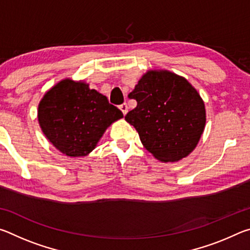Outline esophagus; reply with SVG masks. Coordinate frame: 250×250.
I'll return each instance as SVG.
<instances>
[{
    "mask_svg": "<svg viewBox=\"0 0 250 250\" xmlns=\"http://www.w3.org/2000/svg\"><path fill=\"white\" fill-rule=\"evenodd\" d=\"M119 109L121 110V111H122V113H124V115H125V113L128 112V105H126V104H120V105H119Z\"/></svg>",
    "mask_w": 250,
    "mask_h": 250,
    "instance_id": "1",
    "label": "esophagus"
}]
</instances>
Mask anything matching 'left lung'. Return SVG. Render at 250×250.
Wrapping results in <instances>:
<instances>
[{"label":"left lung","instance_id":"obj_1","mask_svg":"<svg viewBox=\"0 0 250 250\" xmlns=\"http://www.w3.org/2000/svg\"><path fill=\"white\" fill-rule=\"evenodd\" d=\"M137 107L125 119L156 159L173 162L194 150L205 126V107L198 92L183 77L152 70L129 94Z\"/></svg>","mask_w":250,"mask_h":250}]
</instances>
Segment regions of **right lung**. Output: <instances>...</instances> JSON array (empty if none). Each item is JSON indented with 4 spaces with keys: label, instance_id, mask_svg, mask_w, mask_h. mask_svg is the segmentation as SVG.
<instances>
[{
    "label": "right lung",
    "instance_id": "obj_1",
    "mask_svg": "<svg viewBox=\"0 0 250 250\" xmlns=\"http://www.w3.org/2000/svg\"><path fill=\"white\" fill-rule=\"evenodd\" d=\"M122 117L107 97L70 79L62 80L46 92L39 105V121L44 134L68 156L87 155L105 129Z\"/></svg>",
    "mask_w": 250,
    "mask_h": 250
}]
</instances>
